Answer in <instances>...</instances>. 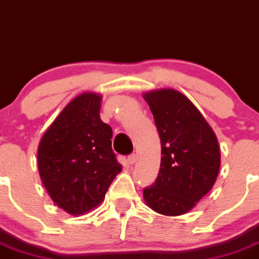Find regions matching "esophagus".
<instances>
[{
  "instance_id": "34e87169",
  "label": "esophagus",
  "mask_w": 259,
  "mask_h": 259,
  "mask_svg": "<svg viewBox=\"0 0 259 259\" xmlns=\"http://www.w3.org/2000/svg\"><path fill=\"white\" fill-rule=\"evenodd\" d=\"M137 158H138L137 154H134V153L130 154V156H127V162H129L130 165H134V163L137 162Z\"/></svg>"
}]
</instances>
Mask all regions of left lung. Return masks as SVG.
I'll return each instance as SVG.
<instances>
[{
    "instance_id": "obj_1",
    "label": "left lung",
    "mask_w": 259,
    "mask_h": 259,
    "mask_svg": "<svg viewBox=\"0 0 259 259\" xmlns=\"http://www.w3.org/2000/svg\"><path fill=\"white\" fill-rule=\"evenodd\" d=\"M161 139V167L144 188L147 206L165 216L194 208L213 187L221 154L217 138L189 98L175 89L144 94Z\"/></svg>"
}]
</instances>
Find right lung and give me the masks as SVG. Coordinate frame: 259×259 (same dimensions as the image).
<instances>
[{
  "label": "right lung",
  "instance_id": "right-lung-1",
  "mask_svg": "<svg viewBox=\"0 0 259 259\" xmlns=\"http://www.w3.org/2000/svg\"><path fill=\"white\" fill-rule=\"evenodd\" d=\"M97 93L79 94L60 112L38 146V170L48 194L67 213L97 207L122 166L111 146L112 129L100 117Z\"/></svg>",
  "mask_w": 259,
  "mask_h": 259
}]
</instances>
